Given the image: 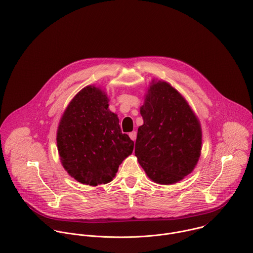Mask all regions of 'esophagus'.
Returning a JSON list of instances; mask_svg holds the SVG:
<instances>
[{
  "label": "esophagus",
  "instance_id": "obj_1",
  "mask_svg": "<svg viewBox=\"0 0 253 253\" xmlns=\"http://www.w3.org/2000/svg\"><path fill=\"white\" fill-rule=\"evenodd\" d=\"M128 135H129V137L134 141V140H135V138H136V131H134V130H133V131L129 132V133H128Z\"/></svg>",
  "mask_w": 253,
  "mask_h": 253
}]
</instances>
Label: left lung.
<instances>
[{
  "label": "left lung",
  "instance_id": "obj_1",
  "mask_svg": "<svg viewBox=\"0 0 253 253\" xmlns=\"http://www.w3.org/2000/svg\"><path fill=\"white\" fill-rule=\"evenodd\" d=\"M134 154L147 176L172 184L189 174L201 150L198 120L182 95L166 82L153 84L140 108Z\"/></svg>",
  "mask_w": 253,
  "mask_h": 253
}]
</instances>
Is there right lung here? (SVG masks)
Returning a JSON list of instances; mask_svg holds the SVG:
<instances>
[{
    "mask_svg": "<svg viewBox=\"0 0 253 253\" xmlns=\"http://www.w3.org/2000/svg\"><path fill=\"white\" fill-rule=\"evenodd\" d=\"M57 144L68 173L89 185L108 183L119 166L133 150V141L123 133L109 99L94 86L83 88L62 117Z\"/></svg>",
    "mask_w": 253,
    "mask_h": 253,
    "instance_id": "1",
    "label": "right lung"
}]
</instances>
